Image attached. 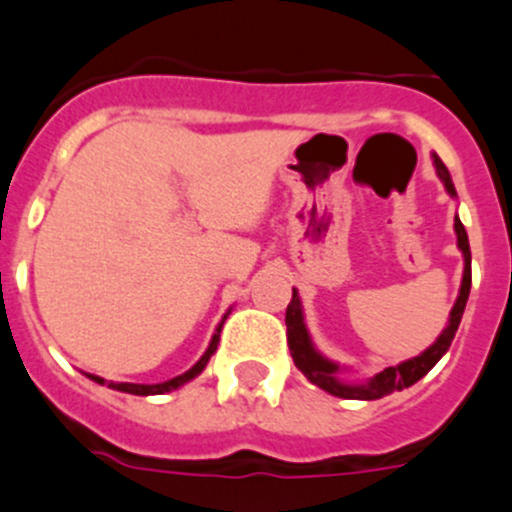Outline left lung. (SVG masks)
Listing matches in <instances>:
<instances>
[{"label": "left lung", "mask_w": 512, "mask_h": 512, "mask_svg": "<svg viewBox=\"0 0 512 512\" xmlns=\"http://www.w3.org/2000/svg\"><path fill=\"white\" fill-rule=\"evenodd\" d=\"M433 166L438 179L443 181L445 191H448L453 199H458L453 179H450V171L445 169V164L438 159V154H433ZM453 229H455V236H458V249L460 254H463V281H460L458 298H455L453 308H450L448 326L443 328V333L435 338L433 346H428L421 356L408 358V361L398 363V366L383 368L381 373H376V376L368 378V381H346V378H341L343 368L338 366L336 361L323 356V353L313 346L311 333H308L306 328V318H303L301 296H298V291L293 288L291 303H288L286 308L288 348H291V356H293V363H296V368L313 383V386H318L321 391L331 393V396L336 398H346V401H378V398L391 396V393L403 391V388H411L413 383L421 381L430 368L445 356V351H448L450 343H453L455 331H458L460 326V318H463L465 303H468V296H470V244H468V234H465V226L460 224L458 216H455Z\"/></svg>", "instance_id": "obj_1"}]
</instances>
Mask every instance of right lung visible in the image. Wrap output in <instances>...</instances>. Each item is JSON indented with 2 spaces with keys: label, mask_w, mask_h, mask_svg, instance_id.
<instances>
[{
  "label": "right lung",
  "mask_w": 512,
  "mask_h": 512,
  "mask_svg": "<svg viewBox=\"0 0 512 512\" xmlns=\"http://www.w3.org/2000/svg\"><path fill=\"white\" fill-rule=\"evenodd\" d=\"M226 316H229V313H226ZM226 316H224V321H226ZM224 321H221L219 326H216V333H214V336H211V343H209V348H206L204 356H201L199 361H196L194 366L189 368V371L181 373V376H176V378H171V381L151 383V386H146V383H114V381L106 383L104 378H101V376H91V373H86V376H89L94 383H99V386H104V383H106V386L114 388V391L131 393V396H161V393L176 391V388H181V386H184V383L194 381V378L199 376L201 371H204L206 363H209V358L216 353V346H219V336H221V326H224Z\"/></svg>",
  "instance_id": "add662e5"
}]
</instances>
